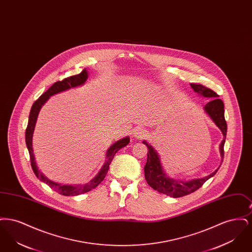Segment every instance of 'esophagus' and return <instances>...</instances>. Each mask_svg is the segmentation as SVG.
Segmentation results:
<instances>
[{"mask_svg":"<svg viewBox=\"0 0 252 252\" xmlns=\"http://www.w3.org/2000/svg\"><path fill=\"white\" fill-rule=\"evenodd\" d=\"M134 134H135L136 138H144L145 136V133H144V131H142V130H137Z\"/></svg>","mask_w":252,"mask_h":252,"instance_id":"1","label":"esophagus"}]
</instances>
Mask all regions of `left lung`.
Instances as JSON below:
<instances>
[{
	"label": "left lung",
	"mask_w": 252,
	"mask_h": 252,
	"mask_svg": "<svg viewBox=\"0 0 252 252\" xmlns=\"http://www.w3.org/2000/svg\"><path fill=\"white\" fill-rule=\"evenodd\" d=\"M191 87L199 95L212 98L211 101L204 106V109L223 133L224 139L220 144V153L223 158L224 144H225V139L227 135V122L225 120V115H224V111H225L224 103L221 99L217 98L218 94H216L213 90L205 87L203 85L191 84ZM143 143L148 148L147 161L144 166L145 180L149 184V186H151L154 190L161 193H164L169 196L180 197V196H184L189 193H192L197 189H199L210 178L214 177L218 170L217 169L214 173L207 176L206 178L196 179L191 181H181V180L170 179L163 172L162 166L160 164L159 157L155 151V149L146 142L144 141Z\"/></svg>",
	"instance_id": "obj_1"
}]
</instances>
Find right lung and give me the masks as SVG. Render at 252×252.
I'll use <instances>...</instances> for the list:
<instances>
[{
	"instance_id": "add662e5",
	"label": "right lung",
	"mask_w": 252,
	"mask_h": 252,
	"mask_svg": "<svg viewBox=\"0 0 252 252\" xmlns=\"http://www.w3.org/2000/svg\"><path fill=\"white\" fill-rule=\"evenodd\" d=\"M88 78V72L87 70L84 69L82 72L76 75H72L64 78L61 81H57L56 83L52 85L48 90L42 94L41 95L38 97V99L35 101V103L33 104L31 110H30V114H29V119H28V125L26 127V131H25V143L27 149L29 151V155H30V161H31V166L35 173L37 179H39L40 181L45 182L47 185H49L52 189H54L55 191L62 194V195H77L80 193H84V192H90L91 190L94 189L96 186L99 185L100 182H102L103 180L105 179L107 173H108L109 164L111 163V160L113 159L114 155L117 153V151H119L121 148L125 147L126 145H127L129 143V138H125L123 140L118 141L117 143L111 145V147L108 148L107 151V160L106 163L104 164V166L100 170L99 174L96 176L95 178L92 181H90L89 183L85 184V185H60L59 183L53 182L51 180H48L36 166V160H35V157L33 153V148H32V137H33V132L35 128V125H36V118L38 115V112L40 110L41 107L43 106V104L47 101L50 96L54 95L58 93L66 91L70 88L73 87H77L80 85H83L85 81Z\"/></svg>"
}]
</instances>
